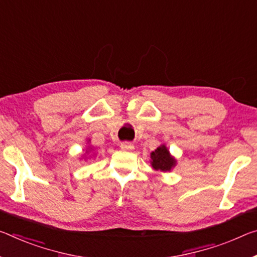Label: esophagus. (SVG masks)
I'll use <instances>...</instances> for the list:
<instances>
[{
	"instance_id": "esophagus-1",
	"label": "esophagus",
	"mask_w": 257,
	"mask_h": 257,
	"mask_svg": "<svg viewBox=\"0 0 257 257\" xmlns=\"http://www.w3.org/2000/svg\"><path fill=\"white\" fill-rule=\"evenodd\" d=\"M120 148H121V150H123V151H132V150H134L135 146H134V144L129 143V142H123V143H121Z\"/></svg>"
}]
</instances>
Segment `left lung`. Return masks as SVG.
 Wrapping results in <instances>:
<instances>
[{
  "mask_svg": "<svg viewBox=\"0 0 257 257\" xmlns=\"http://www.w3.org/2000/svg\"><path fill=\"white\" fill-rule=\"evenodd\" d=\"M150 164L154 170L161 173H169L176 167V158L172 156L166 144H161L153 152H151Z\"/></svg>",
  "mask_w": 257,
  "mask_h": 257,
  "instance_id": "obj_1",
  "label": "left lung"
}]
</instances>
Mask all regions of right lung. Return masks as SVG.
<instances>
[{
  "mask_svg": "<svg viewBox=\"0 0 257 257\" xmlns=\"http://www.w3.org/2000/svg\"><path fill=\"white\" fill-rule=\"evenodd\" d=\"M84 151V153L82 154V157L80 158V160H88V159H90V158H92V156H93V152H95V148H93V146L91 145V141H90V138H88L87 140V148H85V150H83Z\"/></svg>",
  "mask_w": 257,
  "mask_h": 257,
  "instance_id": "add662e5",
  "label": "right lung"
}]
</instances>
